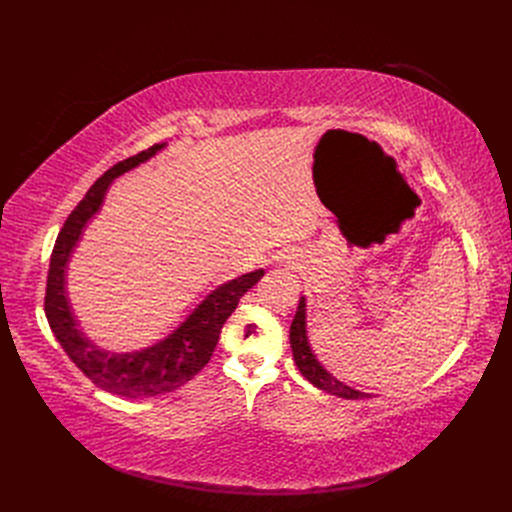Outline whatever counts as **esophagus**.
I'll return each mask as SVG.
<instances>
[{
    "label": "esophagus",
    "mask_w": 512,
    "mask_h": 512,
    "mask_svg": "<svg viewBox=\"0 0 512 512\" xmlns=\"http://www.w3.org/2000/svg\"><path fill=\"white\" fill-rule=\"evenodd\" d=\"M284 259H292V257H284ZM286 263H290V261H286Z\"/></svg>",
    "instance_id": "34e87169"
}]
</instances>
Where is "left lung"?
<instances>
[{"label": "left lung", "mask_w": 512, "mask_h": 512, "mask_svg": "<svg viewBox=\"0 0 512 512\" xmlns=\"http://www.w3.org/2000/svg\"><path fill=\"white\" fill-rule=\"evenodd\" d=\"M290 348H292L294 363H297L299 371L305 375V378L315 388L324 390L328 394H334V396H340V398H348V400L371 398V394L359 392V390H355L351 386L342 384L340 380H336L334 375L317 361L313 348L309 344V336H307V305H305V297H301L297 315H294V319H292V326H290Z\"/></svg>", "instance_id": "obj_1"}]
</instances>
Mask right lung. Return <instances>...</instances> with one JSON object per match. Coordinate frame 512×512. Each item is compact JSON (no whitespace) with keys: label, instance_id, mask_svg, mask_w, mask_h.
<instances>
[{"label":"right lung","instance_id":"add662e5","mask_svg":"<svg viewBox=\"0 0 512 512\" xmlns=\"http://www.w3.org/2000/svg\"><path fill=\"white\" fill-rule=\"evenodd\" d=\"M166 147L159 143L141 151L124 161H118L107 170L68 215L64 228L58 234L53 247L47 290H45V315L53 336L58 338L72 363L83 371L87 378L105 392L126 398H147L172 392L193 380L195 375L209 363L215 344L220 340L222 326L236 309L242 294L253 288L263 270L242 274L213 288L207 297L188 313L182 324L172 330L164 340H159L141 351L132 353H107L101 351L87 334L78 328L68 290H66V267L74 247L78 245L87 222L101 209L107 188L139 164H145L157 151Z\"/></svg>","mask_w":512,"mask_h":512}]
</instances>
